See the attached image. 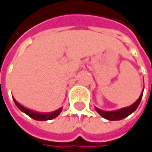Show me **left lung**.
I'll use <instances>...</instances> for the list:
<instances>
[{
  "mask_svg": "<svg viewBox=\"0 0 152 152\" xmlns=\"http://www.w3.org/2000/svg\"><path fill=\"white\" fill-rule=\"evenodd\" d=\"M143 91H144V88L142 90V92L141 93V96H139V98L131 106L123 107V108H121V109L115 110V111H103V110H101L97 107H95V109L103 118L108 120V121H120V120H122L124 118H126V117H127L128 115H130L137 110V108L138 107L141 101L142 95H143Z\"/></svg>",
  "mask_w": 152,
  "mask_h": 152,
  "instance_id": "obj_1",
  "label": "left lung"
}]
</instances>
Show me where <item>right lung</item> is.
Here are the masks:
<instances>
[{
	"label": "right lung",
	"instance_id": "add662e5",
	"mask_svg": "<svg viewBox=\"0 0 152 152\" xmlns=\"http://www.w3.org/2000/svg\"><path fill=\"white\" fill-rule=\"evenodd\" d=\"M13 100H14V102L16 105V106L19 108L20 111L22 112L26 113V115H29L30 117H31L32 119L37 120V121H48V120H52L56 118V116H58L60 115V113L62 111V107L59 108L58 110L53 111V112H49V113H38V112H35V111H31V110H28L26 108H25L24 106H21L20 104H19L18 102H16L15 100V98L13 97Z\"/></svg>",
	"mask_w": 152,
	"mask_h": 152
}]
</instances>
